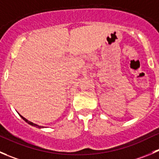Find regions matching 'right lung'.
Masks as SVG:
<instances>
[{
	"label": "right lung",
	"instance_id": "1",
	"mask_svg": "<svg viewBox=\"0 0 159 159\" xmlns=\"http://www.w3.org/2000/svg\"><path fill=\"white\" fill-rule=\"evenodd\" d=\"M22 118V119H23V120H25V122H28L29 124H30V125H31V126H36V127H39V128H41V127H43V126H38V125H36V124H34V123H33V122H30V121H28L26 119H25V118L24 117H22V116H20Z\"/></svg>",
	"mask_w": 159,
	"mask_h": 159
}]
</instances>
